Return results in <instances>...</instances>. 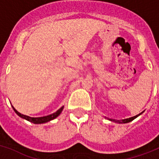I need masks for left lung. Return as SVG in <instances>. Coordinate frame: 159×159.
<instances>
[{
	"mask_svg": "<svg viewBox=\"0 0 159 159\" xmlns=\"http://www.w3.org/2000/svg\"><path fill=\"white\" fill-rule=\"evenodd\" d=\"M141 114H139V115H136V116H133V117H132V118H129V119H122V120H115V119H110V120H111V121H113V122H115V123H119V124H126V123H129V122L132 121V120L136 119V117H138L139 115H141Z\"/></svg>",
	"mask_w": 159,
	"mask_h": 159,
	"instance_id": "left-lung-1",
	"label": "left lung"
}]
</instances>
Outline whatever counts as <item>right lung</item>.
<instances>
[{
  "label": "right lung",
  "instance_id": "right-lung-1",
  "mask_svg": "<svg viewBox=\"0 0 159 159\" xmlns=\"http://www.w3.org/2000/svg\"><path fill=\"white\" fill-rule=\"evenodd\" d=\"M12 107H13V106H12ZM63 107L64 106L61 107V108L59 109L58 111H56V112L53 113V114H52V115H47V116H44V117H38V118L29 117V116H27V115H23V114H20L19 112H18V111H17L14 107H13V109H14V111H15V113H16L17 115H18V116H20L21 118H23V119H27V120H28L29 122H31V123H33V124H44V123H46V122L50 121V120H52V119L57 118V116L61 114V111L63 110Z\"/></svg>",
  "mask_w": 159,
  "mask_h": 159
}]
</instances>
